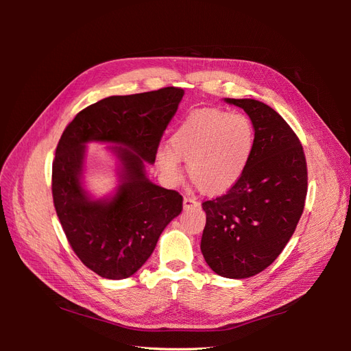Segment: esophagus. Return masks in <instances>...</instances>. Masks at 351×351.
<instances>
[{
  "mask_svg": "<svg viewBox=\"0 0 351 351\" xmlns=\"http://www.w3.org/2000/svg\"><path fill=\"white\" fill-rule=\"evenodd\" d=\"M197 206H199V202L196 199H192V197H184L183 199V208H184V210L193 209V208H197Z\"/></svg>",
  "mask_w": 351,
  "mask_h": 351,
  "instance_id": "1",
  "label": "esophagus"
}]
</instances>
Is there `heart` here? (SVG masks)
Listing matches in <instances>:
<instances>
[{"instance_id": "obj_1", "label": "heart", "mask_w": 351, "mask_h": 351, "mask_svg": "<svg viewBox=\"0 0 351 351\" xmlns=\"http://www.w3.org/2000/svg\"><path fill=\"white\" fill-rule=\"evenodd\" d=\"M156 151V164L167 182L182 178V161L189 177L206 195H222L241 178L253 152L254 129L244 114L204 108L189 114Z\"/></svg>"}]
</instances>
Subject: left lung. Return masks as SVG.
<instances>
[{
	"instance_id": "obj_1",
	"label": "left lung",
	"mask_w": 351,
	"mask_h": 351,
	"mask_svg": "<svg viewBox=\"0 0 351 351\" xmlns=\"http://www.w3.org/2000/svg\"><path fill=\"white\" fill-rule=\"evenodd\" d=\"M249 115L254 129L250 161L226 195L206 200L200 250L226 278H249L278 258L299 222L307 168L299 137L282 117L256 99H224Z\"/></svg>"
}]
</instances>
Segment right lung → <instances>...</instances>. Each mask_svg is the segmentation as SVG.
Returning a JSON list of instances; mask_svg holds the SVG:
<instances>
[{
  "instance_id": "obj_1",
  "label": "right lung",
  "mask_w": 351,
  "mask_h": 351,
  "mask_svg": "<svg viewBox=\"0 0 351 351\" xmlns=\"http://www.w3.org/2000/svg\"><path fill=\"white\" fill-rule=\"evenodd\" d=\"M184 90L110 97L82 110L62 132L52 162V197L71 249L102 278H129L149 259L164 228L183 209V196L154 184L159 141ZM110 143L119 159L121 184L112 197L93 199L82 187L86 145Z\"/></svg>"
}]
</instances>
